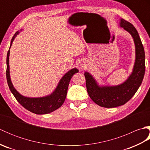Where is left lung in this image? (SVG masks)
Returning <instances> with one entry per match:
<instances>
[{
	"label": "left lung",
	"mask_w": 150,
	"mask_h": 150,
	"mask_svg": "<svg viewBox=\"0 0 150 150\" xmlns=\"http://www.w3.org/2000/svg\"><path fill=\"white\" fill-rule=\"evenodd\" d=\"M120 26L130 33L135 43V61L132 74L120 85L100 86L90 73H84L89 96L101 107L115 108L126 104L138 90L144 76L145 53L137 31L130 22L123 18L120 19Z\"/></svg>",
	"instance_id": "8db88e82"
}]
</instances>
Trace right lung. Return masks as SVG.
Returning <instances> with one entry per match:
<instances>
[{"instance_id": "obj_1", "label": "right lung", "mask_w": 150, "mask_h": 150, "mask_svg": "<svg viewBox=\"0 0 150 150\" xmlns=\"http://www.w3.org/2000/svg\"><path fill=\"white\" fill-rule=\"evenodd\" d=\"M18 33L19 31H18L15 33L14 36L13 37L11 40L10 47L15 38ZM9 52H10V50H9L7 53V59H6V64H7L6 79H7V82L9 90H10L11 93L14 95V97L18 103L28 111L38 115L50 113L61 106L66 99L69 81L71 80L73 75L75 73L79 72V69L77 68H73L67 72L60 80L55 90L50 95L43 97L37 98L24 97L23 95H21L15 90V88L13 87V85L11 82L10 74H9Z\"/></svg>"}]
</instances>
